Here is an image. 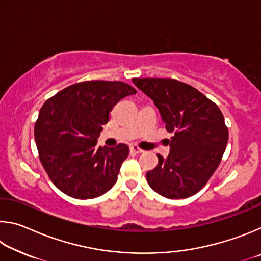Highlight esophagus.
Instances as JSON below:
<instances>
[{"label":"esophagus","mask_w":261,"mask_h":261,"mask_svg":"<svg viewBox=\"0 0 261 261\" xmlns=\"http://www.w3.org/2000/svg\"><path fill=\"white\" fill-rule=\"evenodd\" d=\"M130 151H131L132 153H136V154H141V153H144L143 149H140L138 146H136V145H132V146L130 147Z\"/></svg>","instance_id":"34e87169"}]
</instances>
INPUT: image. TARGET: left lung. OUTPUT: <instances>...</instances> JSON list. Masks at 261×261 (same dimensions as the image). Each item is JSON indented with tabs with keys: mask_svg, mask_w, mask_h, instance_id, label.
Segmentation results:
<instances>
[{
	"mask_svg": "<svg viewBox=\"0 0 261 261\" xmlns=\"http://www.w3.org/2000/svg\"><path fill=\"white\" fill-rule=\"evenodd\" d=\"M153 100L171 137L170 152L147 171V183L169 199L196 194L219 167L228 143V129L218 106L196 88L171 78H134Z\"/></svg>",
	"mask_w": 261,
	"mask_h": 261,
	"instance_id": "left-lung-1",
	"label": "left lung"
}]
</instances>
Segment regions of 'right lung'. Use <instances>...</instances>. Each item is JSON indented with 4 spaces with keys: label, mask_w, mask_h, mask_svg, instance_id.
I'll use <instances>...</instances> for the list:
<instances>
[{
    "label": "right lung",
    "mask_w": 261,
    "mask_h": 261,
    "mask_svg": "<svg viewBox=\"0 0 261 261\" xmlns=\"http://www.w3.org/2000/svg\"><path fill=\"white\" fill-rule=\"evenodd\" d=\"M137 91L123 82L74 84L43 103L34 126L39 158L55 187L76 199H92L117 180L129 147L96 146L118 101Z\"/></svg>",
    "instance_id": "right-lung-1"
}]
</instances>
